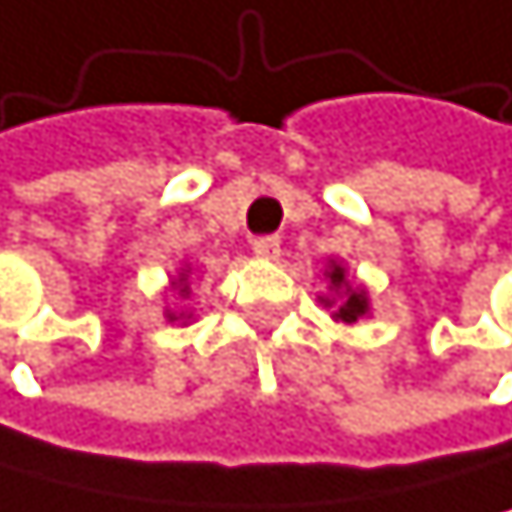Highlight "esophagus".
Instances as JSON below:
<instances>
[{
  "mask_svg": "<svg viewBox=\"0 0 512 512\" xmlns=\"http://www.w3.org/2000/svg\"><path fill=\"white\" fill-rule=\"evenodd\" d=\"M251 251L264 261H277L280 258V235H258L251 242Z\"/></svg>",
  "mask_w": 512,
  "mask_h": 512,
  "instance_id": "obj_1",
  "label": "esophagus"
}]
</instances>
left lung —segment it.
Listing matches in <instances>:
<instances>
[{
    "mask_svg": "<svg viewBox=\"0 0 512 512\" xmlns=\"http://www.w3.org/2000/svg\"><path fill=\"white\" fill-rule=\"evenodd\" d=\"M325 277L331 280V290L344 293L341 306H337V312H334V321H344V325H353V321L363 318V315L369 312V296H366V290H360V286H350V283H347V270H344L341 264H334V261H331V267L325 270ZM321 302H325V306H334V299H328V296H321Z\"/></svg>",
    "mask_w": 512,
    "mask_h": 512,
    "instance_id": "left-lung-1",
    "label": "left lung"
}]
</instances>
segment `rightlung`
Instances as JSON below:
<instances>
[{"mask_svg":"<svg viewBox=\"0 0 512 512\" xmlns=\"http://www.w3.org/2000/svg\"><path fill=\"white\" fill-rule=\"evenodd\" d=\"M184 280H187V274H181V280H178V286H181V296H187V283H184ZM168 321H178V315H175V312H168Z\"/></svg>","mask_w":512,"mask_h":512,"instance_id":"right-lung-1","label":"right lung"}]
</instances>
